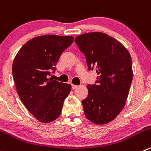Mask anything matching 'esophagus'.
Returning a JSON list of instances; mask_svg holds the SVG:
<instances>
[{
	"label": "esophagus",
	"mask_w": 151,
	"mask_h": 151,
	"mask_svg": "<svg viewBox=\"0 0 151 151\" xmlns=\"http://www.w3.org/2000/svg\"><path fill=\"white\" fill-rule=\"evenodd\" d=\"M71 88H72V89H76L77 88H78V86H76V85H71Z\"/></svg>",
	"instance_id": "obj_1"
}]
</instances>
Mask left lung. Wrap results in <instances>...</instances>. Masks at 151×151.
Here are the masks:
<instances>
[{
    "mask_svg": "<svg viewBox=\"0 0 151 151\" xmlns=\"http://www.w3.org/2000/svg\"><path fill=\"white\" fill-rule=\"evenodd\" d=\"M86 56L88 70L98 76L88 85V94L82 101L86 116L96 125L111 122L125 105L133 79L132 60L119 41L102 32L79 35L74 40Z\"/></svg>",
    "mask_w": 151,
    "mask_h": 151,
    "instance_id": "1",
    "label": "left lung"
}]
</instances>
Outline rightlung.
I'll use <instances>...</instances> for the list:
<instances>
[{"label": "right lung", "instance_id": "add662e5", "mask_svg": "<svg viewBox=\"0 0 151 151\" xmlns=\"http://www.w3.org/2000/svg\"><path fill=\"white\" fill-rule=\"evenodd\" d=\"M74 37L46 35L34 37L17 52L12 64L13 79L20 100L40 122L55 120L71 86L49 78L61 54Z\"/></svg>", "mask_w": 151, "mask_h": 151}]
</instances>
